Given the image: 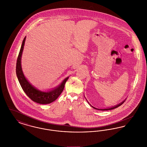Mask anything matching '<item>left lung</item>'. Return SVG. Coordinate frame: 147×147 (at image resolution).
I'll use <instances>...</instances> for the list:
<instances>
[{
  "label": "left lung",
  "instance_id": "obj_1",
  "mask_svg": "<svg viewBox=\"0 0 147 147\" xmlns=\"http://www.w3.org/2000/svg\"><path fill=\"white\" fill-rule=\"evenodd\" d=\"M125 101H125H123V102H122L121 103H120V104H119L118 105H116V106H113L112 107H110V108H109V109H97V108H95V107H93L92 106H91L89 103V102L88 101V102L90 104V105H91V106L92 107V108H94V109H96V110H101V111H106V110H112V109H116V108H117V107H119V106H121V105H122L123 103H124V102Z\"/></svg>",
  "mask_w": 147,
  "mask_h": 147
}]
</instances>
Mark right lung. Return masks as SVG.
I'll list each match as a JSON object with an SVG mask.
<instances>
[{
	"mask_svg": "<svg viewBox=\"0 0 147 147\" xmlns=\"http://www.w3.org/2000/svg\"><path fill=\"white\" fill-rule=\"evenodd\" d=\"M25 39L26 37L24 38L22 43L21 49L16 62V73L19 82L20 84L22 89L27 95V96L34 102L40 104H48L51 103L55 101L63 91L64 88V85L67 81L68 77L65 78L62 82V83L57 88L47 92L40 91L36 89L31 84H30L23 74L21 65V55L24 49Z\"/></svg>",
	"mask_w": 147,
	"mask_h": 147,
	"instance_id": "1",
	"label": "right lung"
}]
</instances>
